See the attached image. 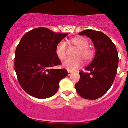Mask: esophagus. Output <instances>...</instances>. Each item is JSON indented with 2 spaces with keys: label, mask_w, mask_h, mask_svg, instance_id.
<instances>
[{
  "label": "esophagus",
  "mask_w": 128,
  "mask_h": 128,
  "mask_svg": "<svg viewBox=\"0 0 128 128\" xmlns=\"http://www.w3.org/2000/svg\"><path fill=\"white\" fill-rule=\"evenodd\" d=\"M72 74V72L68 71V76H70Z\"/></svg>",
  "instance_id": "esophagus-1"
}]
</instances>
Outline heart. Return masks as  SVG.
I'll return each mask as SVG.
<instances>
[{"label": "heart", "mask_w": 128, "mask_h": 128, "mask_svg": "<svg viewBox=\"0 0 128 128\" xmlns=\"http://www.w3.org/2000/svg\"><path fill=\"white\" fill-rule=\"evenodd\" d=\"M69 42L78 49L74 58H68L63 62V66L70 72L74 71L82 66V61L88 62L92 59L94 55V51L88 46L89 42L87 39L82 36H76L69 39ZM56 54L60 60H63L67 55V44L61 41L56 47Z\"/></svg>", "instance_id": "1"}]
</instances>
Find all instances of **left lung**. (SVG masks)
Listing matches in <instances>:
<instances>
[{
    "label": "left lung",
    "mask_w": 128,
    "mask_h": 128,
    "mask_svg": "<svg viewBox=\"0 0 128 128\" xmlns=\"http://www.w3.org/2000/svg\"><path fill=\"white\" fill-rule=\"evenodd\" d=\"M79 36H86L94 43L96 55L86 68L89 73L80 72V79L75 88L78 94L89 100L104 96L112 86L118 65V55L116 45L102 32L83 30Z\"/></svg>",
    "instance_id": "8db88e82"
}]
</instances>
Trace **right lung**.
Segmentation results:
<instances>
[{
	"instance_id": "obj_1",
	"label": "right lung",
	"mask_w": 128,
	"mask_h": 128,
	"mask_svg": "<svg viewBox=\"0 0 128 128\" xmlns=\"http://www.w3.org/2000/svg\"><path fill=\"white\" fill-rule=\"evenodd\" d=\"M67 35L38 28L22 38L16 50L14 68L20 86L28 94L47 99L56 93L60 80L68 72L52 67L61 64L56 47Z\"/></svg>"
}]
</instances>
